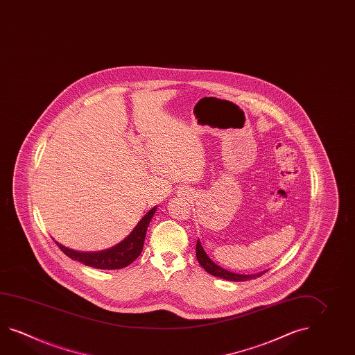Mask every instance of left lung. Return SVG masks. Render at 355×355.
<instances>
[{
  "label": "left lung",
  "instance_id": "obj_1",
  "mask_svg": "<svg viewBox=\"0 0 355 355\" xmlns=\"http://www.w3.org/2000/svg\"><path fill=\"white\" fill-rule=\"evenodd\" d=\"M196 257L198 263H200L202 268H205L209 274L216 276V277H220V279H225V280H229V282H247V280H251V279L260 277L261 275H263V274L268 271V270H265V271H261V272H257V274L245 275V274H236V272H232V271H228V270H225V268H220L219 265H216V263L207 256V253L205 252L204 247L201 245L200 239H197Z\"/></svg>",
  "mask_w": 355,
  "mask_h": 355
}]
</instances>
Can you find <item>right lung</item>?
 Segmentation results:
<instances>
[{
  "label": "right lung",
  "mask_w": 355,
  "mask_h": 355,
  "mask_svg": "<svg viewBox=\"0 0 355 355\" xmlns=\"http://www.w3.org/2000/svg\"><path fill=\"white\" fill-rule=\"evenodd\" d=\"M155 211H157V206H154L142 216L141 220L137 223L134 230L122 242L110 247L108 250L96 251V252H81V251H75L69 247H64L57 241H55V245L61 248V251L66 256H69L72 260L79 261L85 266L101 268V270H117V268H126L140 256L145 236H146V230Z\"/></svg>",
  "instance_id": "1"
}]
</instances>
